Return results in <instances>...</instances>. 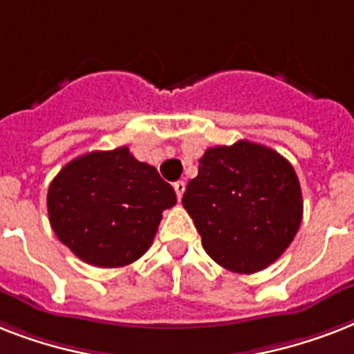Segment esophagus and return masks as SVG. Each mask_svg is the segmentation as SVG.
I'll list each match as a JSON object with an SVG mask.
<instances>
[{"label": "esophagus", "mask_w": 354, "mask_h": 354, "mask_svg": "<svg viewBox=\"0 0 354 354\" xmlns=\"http://www.w3.org/2000/svg\"><path fill=\"white\" fill-rule=\"evenodd\" d=\"M174 191H176L178 200H182L183 193H185V182H176V183H174Z\"/></svg>", "instance_id": "1"}]
</instances>
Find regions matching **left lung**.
Instances as JSON below:
<instances>
[{"label": "left lung", "mask_w": 354, "mask_h": 354, "mask_svg": "<svg viewBox=\"0 0 354 354\" xmlns=\"http://www.w3.org/2000/svg\"><path fill=\"white\" fill-rule=\"evenodd\" d=\"M182 204L205 253L235 274H255L283 255L303 216L294 167L246 139L205 150Z\"/></svg>", "instance_id": "left-lung-1"}]
</instances>
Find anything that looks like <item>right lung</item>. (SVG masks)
I'll use <instances>...</instances> for the list:
<instances>
[{
    "instance_id": "right-lung-1",
    "label": "right lung",
    "mask_w": 354,
    "mask_h": 354,
    "mask_svg": "<svg viewBox=\"0 0 354 354\" xmlns=\"http://www.w3.org/2000/svg\"><path fill=\"white\" fill-rule=\"evenodd\" d=\"M174 204V189L154 167L136 160L128 147L75 158L47 193L58 241L99 268L138 261L154 241L161 213Z\"/></svg>"
}]
</instances>
